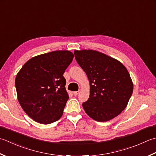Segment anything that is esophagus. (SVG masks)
<instances>
[{
  "mask_svg": "<svg viewBox=\"0 0 156 156\" xmlns=\"http://www.w3.org/2000/svg\"><path fill=\"white\" fill-rule=\"evenodd\" d=\"M79 93H80V91H74V92H73V94H74V95L76 96V95H78Z\"/></svg>",
  "mask_w": 156,
  "mask_h": 156,
  "instance_id": "esophagus-1",
  "label": "esophagus"
}]
</instances>
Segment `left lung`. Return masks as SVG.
<instances>
[{"label": "left lung", "mask_w": 156, "mask_h": 156, "mask_svg": "<svg viewBox=\"0 0 156 156\" xmlns=\"http://www.w3.org/2000/svg\"><path fill=\"white\" fill-rule=\"evenodd\" d=\"M74 55L87 75L90 96L82 103L88 116L98 122L114 118L126 108L133 83L122 63L94 50L74 51Z\"/></svg>", "instance_id": "left-lung-1"}]
</instances>
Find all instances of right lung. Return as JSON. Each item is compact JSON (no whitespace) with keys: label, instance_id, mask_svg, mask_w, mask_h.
<instances>
[{"label":"right lung","instance_id":"1","mask_svg":"<svg viewBox=\"0 0 156 156\" xmlns=\"http://www.w3.org/2000/svg\"><path fill=\"white\" fill-rule=\"evenodd\" d=\"M74 54L55 51L29 59L15 78L17 99L29 116L38 123L48 124L62 116L69 99L63 73Z\"/></svg>","mask_w":156,"mask_h":156}]
</instances>
